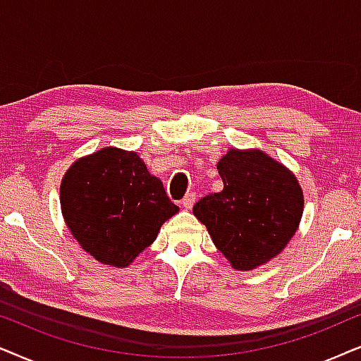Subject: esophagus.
I'll return each mask as SVG.
<instances>
[{"label":"esophagus","instance_id":"1","mask_svg":"<svg viewBox=\"0 0 361 361\" xmlns=\"http://www.w3.org/2000/svg\"><path fill=\"white\" fill-rule=\"evenodd\" d=\"M195 201H196V195L195 193H188L183 200H181V204H183L185 209H191V208H193Z\"/></svg>","mask_w":361,"mask_h":361}]
</instances>
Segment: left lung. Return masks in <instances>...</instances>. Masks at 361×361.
<instances>
[{"label": "left lung", "mask_w": 361, "mask_h": 361, "mask_svg": "<svg viewBox=\"0 0 361 361\" xmlns=\"http://www.w3.org/2000/svg\"><path fill=\"white\" fill-rule=\"evenodd\" d=\"M223 190L193 214L231 267L251 271L282 252L304 213V191L289 168L257 148H229L218 161Z\"/></svg>", "instance_id": "left-lung-1"}]
</instances>
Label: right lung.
Returning a JSON list of instances; mask_svg holds the SVG:
<instances>
[{"label":"right lung","mask_w":361,"mask_h":361,"mask_svg":"<svg viewBox=\"0 0 361 361\" xmlns=\"http://www.w3.org/2000/svg\"><path fill=\"white\" fill-rule=\"evenodd\" d=\"M67 229L95 261L130 266L180 208L135 152L105 147L69 166L61 181Z\"/></svg>","instance_id":"1"}]
</instances>
